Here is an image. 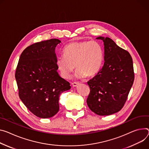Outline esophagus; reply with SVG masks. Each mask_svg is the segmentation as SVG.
<instances>
[{"label": "esophagus", "mask_w": 149, "mask_h": 149, "mask_svg": "<svg viewBox=\"0 0 149 149\" xmlns=\"http://www.w3.org/2000/svg\"><path fill=\"white\" fill-rule=\"evenodd\" d=\"M79 85V83H72V86L73 87H77Z\"/></svg>", "instance_id": "obj_1"}]
</instances>
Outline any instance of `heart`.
Instances as JSON below:
<instances>
[{
	"label": "heart",
	"instance_id": "b5f03b06",
	"mask_svg": "<svg viewBox=\"0 0 149 149\" xmlns=\"http://www.w3.org/2000/svg\"><path fill=\"white\" fill-rule=\"evenodd\" d=\"M63 54L56 59V66L61 76L66 79L70 77L75 65L76 78L94 76L100 71L103 60L102 46L94 40L71 43L65 47Z\"/></svg>",
	"mask_w": 149,
	"mask_h": 149
}]
</instances>
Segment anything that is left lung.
<instances>
[{
    "mask_svg": "<svg viewBox=\"0 0 149 149\" xmlns=\"http://www.w3.org/2000/svg\"><path fill=\"white\" fill-rule=\"evenodd\" d=\"M104 43V65L87 82L90 93L87 99L90 109L100 116L110 115L123 107L133 84L132 59L127 50L109 37H98Z\"/></svg>",
    "mask_w": 149,
    "mask_h": 149,
    "instance_id": "obj_1",
    "label": "left lung"
}]
</instances>
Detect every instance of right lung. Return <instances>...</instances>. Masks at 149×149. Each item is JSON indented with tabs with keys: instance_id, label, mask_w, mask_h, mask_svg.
<instances>
[{
	"instance_id": "add662e5",
	"label": "right lung",
	"mask_w": 149,
	"mask_h": 149,
	"mask_svg": "<svg viewBox=\"0 0 149 149\" xmlns=\"http://www.w3.org/2000/svg\"><path fill=\"white\" fill-rule=\"evenodd\" d=\"M61 41L52 38L34 43L21 53L15 72L19 96L27 109L40 118L59 110L61 94L70 84L57 72L55 49Z\"/></svg>"
}]
</instances>
